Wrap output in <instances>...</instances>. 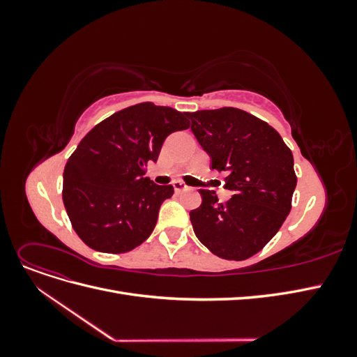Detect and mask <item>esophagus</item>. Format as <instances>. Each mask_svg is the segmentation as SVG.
Instances as JSON below:
<instances>
[{
	"label": "esophagus",
	"instance_id": "obj_1",
	"mask_svg": "<svg viewBox=\"0 0 357 357\" xmlns=\"http://www.w3.org/2000/svg\"><path fill=\"white\" fill-rule=\"evenodd\" d=\"M172 188H174V190H176L177 193H180V192H185V190H190V188H189V186H186L185 183H183V181H178V180L172 183Z\"/></svg>",
	"mask_w": 357,
	"mask_h": 357
}]
</instances>
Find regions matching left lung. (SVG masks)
<instances>
[{"mask_svg": "<svg viewBox=\"0 0 357 357\" xmlns=\"http://www.w3.org/2000/svg\"><path fill=\"white\" fill-rule=\"evenodd\" d=\"M190 129L211 158V169L226 172L234 195L219 202L199 189L202 204L190 211L198 240L215 256L244 261L261 252L282 228L296 188L294 155L273 126L234 107L189 113Z\"/></svg>", "mask_w": 357, "mask_h": 357, "instance_id": "1", "label": "left lung"}]
</instances>
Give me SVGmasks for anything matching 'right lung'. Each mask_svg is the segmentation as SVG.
<instances>
[{
  "label": "right lung",
  "instance_id": "1",
  "mask_svg": "<svg viewBox=\"0 0 357 357\" xmlns=\"http://www.w3.org/2000/svg\"><path fill=\"white\" fill-rule=\"evenodd\" d=\"M189 113L131 105L93 126L63 169L62 199L74 231L93 250L126 253L149 238L174 188L144 177L165 138L188 129Z\"/></svg>",
  "mask_w": 357,
  "mask_h": 357
}]
</instances>
